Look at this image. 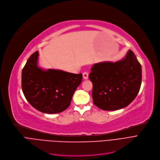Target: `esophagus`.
<instances>
[{"mask_svg": "<svg viewBox=\"0 0 160 160\" xmlns=\"http://www.w3.org/2000/svg\"><path fill=\"white\" fill-rule=\"evenodd\" d=\"M82 75H83V79H88V73L87 72H83L82 73Z\"/></svg>", "mask_w": 160, "mask_h": 160, "instance_id": "34e87169", "label": "esophagus"}]
</instances>
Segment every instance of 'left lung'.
Segmentation results:
<instances>
[{"mask_svg":"<svg viewBox=\"0 0 160 160\" xmlns=\"http://www.w3.org/2000/svg\"><path fill=\"white\" fill-rule=\"evenodd\" d=\"M88 78L93 85V102L98 108L105 111L123 109L139 93L141 66L130 49L122 59L94 64Z\"/></svg>","mask_w":160,"mask_h":160,"instance_id":"left-lung-1","label":"left lung"}]
</instances>
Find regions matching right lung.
<instances>
[{"instance_id": "right-lung-1", "label": "right lung", "mask_w": 160, "mask_h": 160, "mask_svg": "<svg viewBox=\"0 0 160 160\" xmlns=\"http://www.w3.org/2000/svg\"><path fill=\"white\" fill-rule=\"evenodd\" d=\"M38 51L29 57L22 70L21 86L28 103L47 114L61 112L69 107L75 90L82 81L81 73L38 66Z\"/></svg>"}]
</instances>
